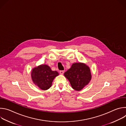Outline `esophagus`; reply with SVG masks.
<instances>
[{"label": "esophagus", "instance_id": "obj_1", "mask_svg": "<svg viewBox=\"0 0 126 126\" xmlns=\"http://www.w3.org/2000/svg\"><path fill=\"white\" fill-rule=\"evenodd\" d=\"M64 73V71H63V70H61V71H60V73L61 74H63Z\"/></svg>", "mask_w": 126, "mask_h": 126}]
</instances>
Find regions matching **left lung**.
Returning a JSON list of instances; mask_svg holds the SVG:
<instances>
[{
	"label": "left lung",
	"mask_w": 126,
	"mask_h": 126,
	"mask_svg": "<svg viewBox=\"0 0 126 126\" xmlns=\"http://www.w3.org/2000/svg\"><path fill=\"white\" fill-rule=\"evenodd\" d=\"M65 77L69 81L72 88L80 91L91 80L90 68L83 63H75L64 73Z\"/></svg>",
	"instance_id": "left-lung-1"
}]
</instances>
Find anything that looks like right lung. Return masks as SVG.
Returning <instances> with one entry per match:
<instances>
[{"instance_id":"1","label":"right lung","mask_w":126,"mask_h":126,"mask_svg":"<svg viewBox=\"0 0 126 126\" xmlns=\"http://www.w3.org/2000/svg\"><path fill=\"white\" fill-rule=\"evenodd\" d=\"M58 75V72L52 71L47 65H41L35 67L31 74L33 83L43 90H46L51 87L54 79Z\"/></svg>"}]
</instances>
